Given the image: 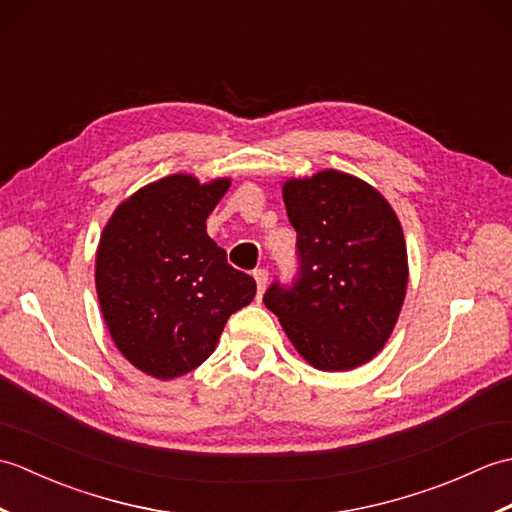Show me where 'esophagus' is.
I'll list each match as a JSON object with an SVG mask.
<instances>
[{"label": "esophagus", "mask_w": 512, "mask_h": 512, "mask_svg": "<svg viewBox=\"0 0 512 512\" xmlns=\"http://www.w3.org/2000/svg\"><path fill=\"white\" fill-rule=\"evenodd\" d=\"M253 277L257 281V297H262L266 286H268V270L266 268H259V270H255Z\"/></svg>", "instance_id": "obj_1"}]
</instances>
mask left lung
<instances>
[{"label": "left lung", "instance_id": "left-lung-1", "mask_svg": "<svg viewBox=\"0 0 512 512\" xmlns=\"http://www.w3.org/2000/svg\"><path fill=\"white\" fill-rule=\"evenodd\" d=\"M301 275L264 295L295 350L323 372L361 367L383 350L407 295V244L396 211L365 180L323 169L284 182Z\"/></svg>", "mask_w": 512, "mask_h": 512}]
</instances>
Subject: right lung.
<instances>
[{
	"mask_svg": "<svg viewBox=\"0 0 512 512\" xmlns=\"http://www.w3.org/2000/svg\"><path fill=\"white\" fill-rule=\"evenodd\" d=\"M231 178L173 173L116 206L96 248V295L112 341L147 376L171 380L202 365L255 279L226 262L206 217Z\"/></svg>",
	"mask_w": 512,
	"mask_h": 512,
	"instance_id": "right-lung-1",
	"label": "right lung"
}]
</instances>
